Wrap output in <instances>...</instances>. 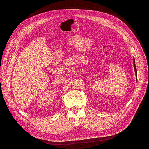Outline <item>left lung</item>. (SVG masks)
Masks as SVG:
<instances>
[{"label":"left lung","mask_w":149,"mask_h":149,"mask_svg":"<svg viewBox=\"0 0 149 149\" xmlns=\"http://www.w3.org/2000/svg\"><path fill=\"white\" fill-rule=\"evenodd\" d=\"M134 70H135V73H136V75L137 77V70H136V64H135V60L134 59Z\"/></svg>","instance_id":"8db88e82"}]
</instances>
